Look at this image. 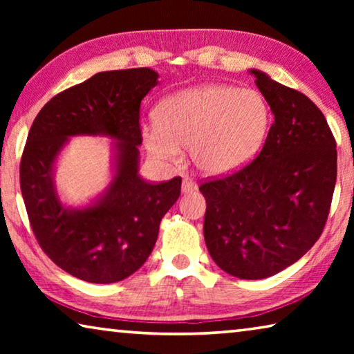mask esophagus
<instances>
[{
  "instance_id": "34e87169",
  "label": "esophagus",
  "mask_w": 354,
  "mask_h": 354,
  "mask_svg": "<svg viewBox=\"0 0 354 354\" xmlns=\"http://www.w3.org/2000/svg\"><path fill=\"white\" fill-rule=\"evenodd\" d=\"M196 187H198V185H196V183L192 181V179H189V178H185L184 181H183V192H184V194L194 192V190H196Z\"/></svg>"
}]
</instances>
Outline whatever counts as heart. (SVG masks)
I'll list each match as a JSON object with an SVG mask.
<instances>
[{
    "label": "heart",
    "instance_id": "obj_1",
    "mask_svg": "<svg viewBox=\"0 0 354 354\" xmlns=\"http://www.w3.org/2000/svg\"><path fill=\"white\" fill-rule=\"evenodd\" d=\"M142 127L153 158L169 164L190 148L192 162L207 175L241 169L259 151L270 128V106L254 88L205 84L170 95Z\"/></svg>",
    "mask_w": 354,
    "mask_h": 354
}]
</instances>
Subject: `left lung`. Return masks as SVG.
I'll use <instances>...</instances> for the list:
<instances>
[{
  "label": "left lung",
  "instance_id": "1",
  "mask_svg": "<svg viewBox=\"0 0 354 354\" xmlns=\"http://www.w3.org/2000/svg\"><path fill=\"white\" fill-rule=\"evenodd\" d=\"M274 115L261 153L230 175L201 183L205 241L221 270L262 279L319 241L337 178L335 139L306 95L251 70Z\"/></svg>",
  "mask_w": 354,
  "mask_h": 354
}]
</instances>
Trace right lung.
I'll return each instance as SVG.
<instances>
[{
  "label": "right lung",
  "mask_w": 354,
  "mask_h": 354,
  "mask_svg": "<svg viewBox=\"0 0 354 354\" xmlns=\"http://www.w3.org/2000/svg\"><path fill=\"white\" fill-rule=\"evenodd\" d=\"M158 86L149 68L101 71L53 97L35 117L20 162V187L32 232L45 254L87 283L128 278L145 263L159 225L181 195V181L151 184L137 175L140 103ZM115 136L118 171L106 195L67 209L52 184V164L70 135Z\"/></svg>",
  "instance_id": "obj_1"
}]
</instances>
